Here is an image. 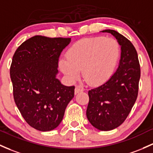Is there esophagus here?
<instances>
[{"mask_svg": "<svg viewBox=\"0 0 153 153\" xmlns=\"http://www.w3.org/2000/svg\"><path fill=\"white\" fill-rule=\"evenodd\" d=\"M83 91V88H82V87H80V86H77L75 87V94H76L79 93V92H82Z\"/></svg>", "mask_w": 153, "mask_h": 153, "instance_id": "1", "label": "esophagus"}]
</instances>
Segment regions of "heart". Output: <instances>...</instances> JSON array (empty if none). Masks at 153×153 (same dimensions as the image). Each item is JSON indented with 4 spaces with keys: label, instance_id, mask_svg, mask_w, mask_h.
<instances>
[{
    "label": "heart",
    "instance_id": "b5f03b06",
    "mask_svg": "<svg viewBox=\"0 0 153 153\" xmlns=\"http://www.w3.org/2000/svg\"><path fill=\"white\" fill-rule=\"evenodd\" d=\"M120 54L116 40L94 37L77 41L68 50L66 59H61L59 65L70 81L79 78L80 70L88 84L105 83L115 72Z\"/></svg>",
    "mask_w": 153,
    "mask_h": 153
}]
</instances>
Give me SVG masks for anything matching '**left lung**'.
<instances>
[{"instance_id":"1","label":"left lung","mask_w":153,"mask_h":153,"mask_svg":"<svg viewBox=\"0 0 153 153\" xmlns=\"http://www.w3.org/2000/svg\"><path fill=\"white\" fill-rule=\"evenodd\" d=\"M101 32L116 38L120 46V59L110 79L88 91L86 116L94 128L107 131L121 125L131 110L138 95L140 66L137 52L130 41L115 30Z\"/></svg>"}]
</instances>
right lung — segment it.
<instances>
[{"label": "right lung", "mask_w": 153, "mask_h": 153, "mask_svg": "<svg viewBox=\"0 0 153 153\" xmlns=\"http://www.w3.org/2000/svg\"><path fill=\"white\" fill-rule=\"evenodd\" d=\"M71 38L36 36L18 47L10 75L16 106L30 126L41 131L56 128L74 97L75 86L56 78L59 58Z\"/></svg>", "instance_id": "1"}]
</instances>
